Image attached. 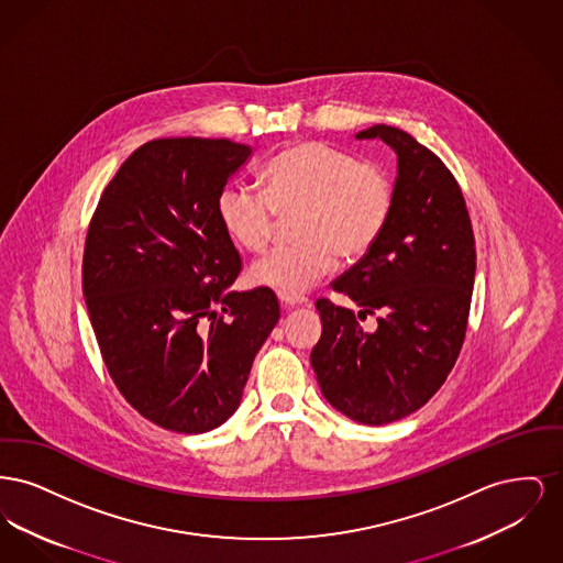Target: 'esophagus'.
<instances>
[{
	"instance_id": "obj_1",
	"label": "esophagus",
	"mask_w": 563,
	"mask_h": 563,
	"mask_svg": "<svg viewBox=\"0 0 563 563\" xmlns=\"http://www.w3.org/2000/svg\"><path fill=\"white\" fill-rule=\"evenodd\" d=\"M280 299V306H283V310H291L295 306H299L301 303V299H289V297H278Z\"/></svg>"
}]
</instances>
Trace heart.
I'll list each match as a JSON object with an SVG mask.
<instances>
[{
	"label": "heart",
	"instance_id": "obj_1",
	"mask_svg": "<svg viewBox=\"0 0 563 563\" xmlns=\"http://www.w3.org/2000/svg\"><path fill=\"white\" fill-rule=\"evenodd\" d=\"M397 200L390 173L321 141L276 154L264 168V196L228 186L217 196V219L228 239L262 251L276 217H291L295 244L276 246L249 269L253 287L297 299L340 262L363 260L382 239Z\"/></svg>",
	"mask_w": 563,
	"mask_h": 563
}]
</instances>
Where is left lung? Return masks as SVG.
<instances>
[{
	"instance_id": "obj_1",
	"label": "left lung",
	"mask_w": 563,
	"mask_h": 563,
	"mask_svg": "<svg viewBox=\"0 0 563 563\" xmlns=\"http://www.w3.org/2000/svg\"><path fill=\"white\" fill-rule=\"evenodd\" d=\"M399 156L393 217L374 249L331 283L378 329L317 299L322 335L310 363L322 397L350 420L382 427L418 411L443 386L464 344L475 283V236L452 170L401 129L375 124Z\"/></svg>"
}]
</instances>
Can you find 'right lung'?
Masks as SVG:
<instances>
[{
  "label": "right lung",
  "instance_id": "1",
  "mask_svg": "<svg viewBox=\"0 0 563 563\" xmlns=\"http://www.w3.org/2000/svg\"><path fill=\"white\" fill-rule=\"evenodd\" d=\"M249 156L230 139H154L120 166L88 225L81 289L106 367L173 432L217 429L239 409L280 317L269 289L230 291L242 260L214 205Z\"/></svg>",
  "mask_w": 563,
  "mask_h": 563
}]
</instances>
